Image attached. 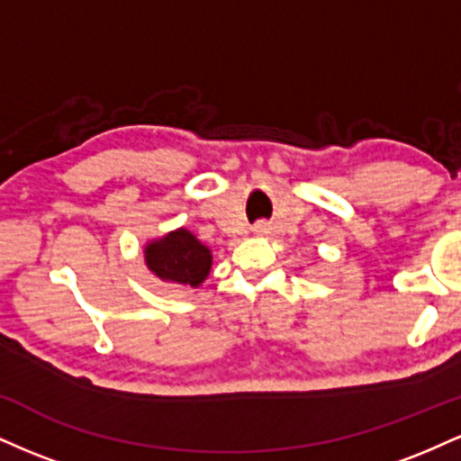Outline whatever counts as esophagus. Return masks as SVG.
Here are the masks:
<instances>
[{
  "instance_id": "esophagus-1",
  "label": "esophagus",
  "mask_w": 461,
  "mask_h": 461,
  "mask_svg": "<svg viewBox=\"0 0 461 461\" xmlns=\"http://www.w3.org/2000/svg\"><path fill=\"white\" fill-rule=\"evenodd\" d=\"M268 230H271V227H268L267 223H264V221H260V223H256V225H253V234H258V236H264V234H268Z\"/></svg>"
}]
</instances>
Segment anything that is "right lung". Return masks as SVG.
<instances>
[{
	"label": "right lung",
	"instance_id": "right-lung-1",
	"mask_svg": "<svg viewBox=\"0 0 461 461\" xmlns=\"http://www.w3.org/2000/svg\"><path fill=\"white\" fill-rule=\"evenodd\" d=\"M145 264L162 282L197 288L210 275L212 253L203 242L194 238L193 231L179 227V230L168 231L167 236L158 238V240L147 242Z\"/></svg>",
	"mask_w": 461,
	"mask_h": 461
}]
</instances>
